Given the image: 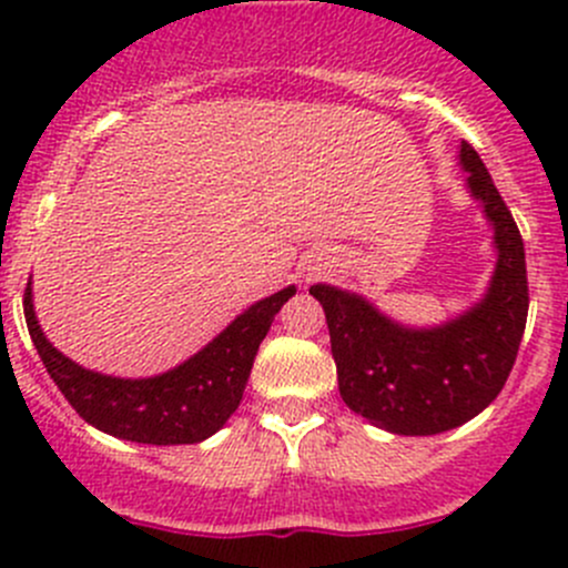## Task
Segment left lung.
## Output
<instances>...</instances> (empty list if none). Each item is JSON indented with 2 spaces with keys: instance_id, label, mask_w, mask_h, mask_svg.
<instances>
[{
  "instance_id": "left-lung-1",
  "label": "left lung",
  "mask_w": 568,
  "mask_h": 568,
  "mask_svg": "<svg viewBox=\"0 0 568 568\" xmlns=\"http://www.w3.org/2000/svg\"><path fill=\"white\" fill-rule=\"evenodd\" d=\"M467 192L491 227L495 268L467 311L432 326L395 321L371 300L316 283L337 390L352 412L404 437H432L473 420L506 385L528 321L525 244L478 153L462 142Z\"/></svg>"
}]
</instances>
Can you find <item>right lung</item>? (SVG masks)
Wrapping results in <instances>:
<instances>
[{"instance_id": "add662e5", "label": "right lung", "mask_w": 568, "mask_h": 568, "mask_svg": "<svg viewBox=\"0 0 568 568\" xmlns=\"http://www.w3.org/2000/svg\"><path fill=\"white\" fill-rule=\"evenodd\" d=\"M294 294L296 285H288L257 300L197 354L164 374L142 379L99 374L54 348L36 316L32 280L27 283L24 316L45 371L90 426L129 443L194 445L220 432L239 409L257 346Z\"/></svg>"}]
</instances>
